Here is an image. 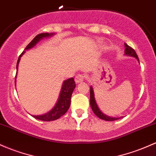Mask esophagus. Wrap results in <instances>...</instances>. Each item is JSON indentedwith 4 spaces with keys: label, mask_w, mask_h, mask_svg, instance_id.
Listing matches in <instances>:
<instances>
[{
    "label": "esophagus",
    "mask_w": 156,
    "mask_h": 156,
    "mask_svg": "<svg viewBox=\"0 0 156 156\" xmlns=\"http://www.w3.org/2000/svg\"><path fill=\"white\" fill-rule=\"evenodd\" d=\"M84 78L85 76L83 75L82 74H78L76 76H75V83H81L84 80Z\"/></svg>",
    "instance_id": "1"
}]
</instances>
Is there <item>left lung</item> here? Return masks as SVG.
Instances as JSON below:
<instances>
[{
    "mask_svg": "<svg viewBox=\"0 0 156 156\" xmlns=\"http://www.w3.org/2000/svg\"><path fill=\"white\" fill-rule=\"evenodd\" d=\"M125 55H129V56H132V57H134L138 60V62H139V59H138V55H137L136 51L134 50V49L128 46L127 44H125ZM90 106H91V108L93 111L94 113L95 114V115H97L99 119H102V120H105V121H115V120H118L121 118H112V117H109V116L106 115L105 114H104L100 110L98 107L96 102H95V96H94V92L93 90H92V87H90Z\"/></svg>",
    "mask_w": 156,
    "mask_h": 156,
    "instance_id": "left-lung-1",
    "label": "left lung"
}]
</instances>
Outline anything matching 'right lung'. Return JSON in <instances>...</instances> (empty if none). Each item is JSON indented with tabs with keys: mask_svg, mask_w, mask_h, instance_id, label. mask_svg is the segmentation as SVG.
I'll list each match as a JSON object with an SVG mask.
<instances>
[{
	"mask_svg": "<svg viewBox=\"0 0 156 156\" xmlns=\"http://www.w3.org/2000/svg\"><path fill=\"white\" fill-rule=\"evenodd\" d=\"M53 34H49V33H41L36 35L33 38V40L31 41L28 45L27 46V47L25 48V50L27 49H31L32 47H33L35 44H37L41 39H42L43 37H49L52 35ZM24 53V51L20 55L19 58H18V62H17L16 65V69L18 70V64H19V61L20 59V57L22 56V55ZM16 78V77H15ZM75 87V83L74 81V78H71L69 79L66 80L63 83L62 89H61V94H60V96L58 101L57 104H55V107L52 110L49 111L47 113L42 115H32L35 119L41 120L44 121H55L56 119H58L59 118H61V116L64 115L67 112L68 109L69 108L70 103H71V96L72 94H73V90H74Z\"/></svg>",
	"mask_w": 156,
	"mask_h": 156,
	"instance_id": "obj_1",
	"label": "right lung"
}]
</instances>
